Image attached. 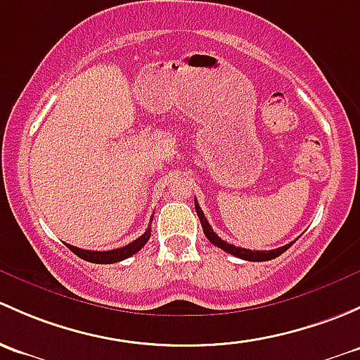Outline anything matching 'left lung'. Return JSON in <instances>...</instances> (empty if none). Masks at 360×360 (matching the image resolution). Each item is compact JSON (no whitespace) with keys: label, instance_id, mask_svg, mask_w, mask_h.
<instances>
[{"label":"left lung","instance_id":"1","mask_svg":"<svg viewBox=\"0 0 360 360\" xmlns=\"http://www.w3.org/2000/svg\"><path fill=\"white\" fill-rule=\"evenodd\" d=\"M195 202V211H198V217L199 220H201V225H202V231H205V236L210 239L211 244H214V246H218L220 250L227 251V253L234 255L237 258H243V260H248V262H266V260H272V258H277L279 255H283L284 251L288 250V248L291 246L292 243L286 244V246L283 248H277V250H270V251H251V250H246V248H237L234 244H229L225 243V240H221L220 237L213 232V229H211V225L207 224L205 213H202V210L199 207L198 205V199H194Z\"/></svg>","mask_w":360,"mask_h":360}]
</instances>
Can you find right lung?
I'll list each match as a JSON object with an SVG mask.
<instances>
[{
	"mask_svg": "<svg viewBox=\"0 0 360 360\" xmlns=\"http://www.w3.org/2000/svg\"><path fill=\"white\" fill-rule=\"evenodd\" d=\"M149 237H150V227L147 229V231L143 232V234L140 236L139 239H135L133 243L126 244V246H123V248H117V250L90 251V250H81V248L70 246V244H68V248L70 251H72L74 255H77V257L83 258V260H86V262H91V263H116V262L126 260V258H129L131 255H135L136 251L142 250V248L146 246L147 240H149Z\"/></svg>",
	"mask_w": 360,
	"mask_h": 360,
	"instance_id": "add662e5",
	"label": "right lung"
}]
</instances>
